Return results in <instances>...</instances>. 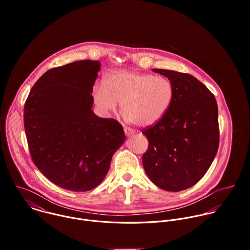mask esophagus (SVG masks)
<instances>
[{"label": "esophagus", "instance_id": "1", "mask_svg": "<svg viewBox=\"0 0 250 250\" xmlns=\"http://www.w3.org/2000/svg\"><path fill=\"white\" fill-rule=\"evenodd\" d=\"M124 130H125V133L126 136H130V135H132L134 133V130H132L131 128L126 127V126L124 128Z\"/></svg>", "mask_w": 250, "mask_h": 250}]
</instances>
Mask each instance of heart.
Listing matches in <instances>:
<instances>
[{"label": "heart", "instance_id": "heart-1", "mask_svg": "<svg viewBox=\"0 0 250 250\" xmlns=\"http://www.w3.org/2000/svg\"><path fill=\"white\" fill-rule=\"evenodd\" d=\"M174 85L165 76L120 69L97 82L93 97L99 109L109 114L121 109L127 123L142 127L154 125L166 115L174 100Z\"/></svg>", "mask_w": 250, "mask_h": 250}]
</instances>
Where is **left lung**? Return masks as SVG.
<instances>
[{"mask_svg": "<svg viewBox=\"0 0 250 250\" xmlns=\"http://www.w3.org/2000/svg\"><path fill=\"white\" fill-rule=\"evenodd\" d=\"M154 72L174 85V100L161 121L142 129L148 148L142 164L159 188L179 192L198 183L218 152L220 128L215 96L194 76L165 69Z\"/></svg>", "mask_w": 250, "mask_h": 250, "instance_id": "1", "label": "left lung"}]
</instances>
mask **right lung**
<instances>
[{
    "instance_id": "1",
    "label": "right lung",
    "mask_w": 250,
    "mask_h": 250,
    "mask_svg": "<svg viewBox=\"0 0 250 250\" xmlns=\"http://www.w3.org/2000/svg\"><path fill=\"white\" fill-rule=\"evenodd\" d=\"M101 64L80 60L55 67L33 85L23 123L33 163L53 184L69 191L97 187L125 139L123 125L92 111Z\"/></svg>"
}]
</instances>
